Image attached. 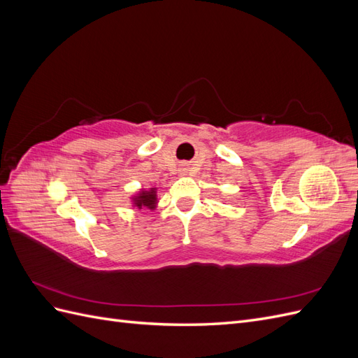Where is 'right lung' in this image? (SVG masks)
I'll list each match as a JSON object with an SVG mask.
<instances>
[{
	"label": "right lung",
	"instance_id": "1",
	"mask_svg": "<svg viewBox=\"0 0 358 358\" xmlns=\"http://www.w3.org/2000/svg\"><path fill=\"white\" fill-rule=\"evenodd\" d=\"M134 206L138 209L148 208V209H155L157 206V191L155 188H150L149 191H140V194L133 199Z\"/></svg>",
	"mask_w": 358,
	"mask_h": 358
}]
</instances>
